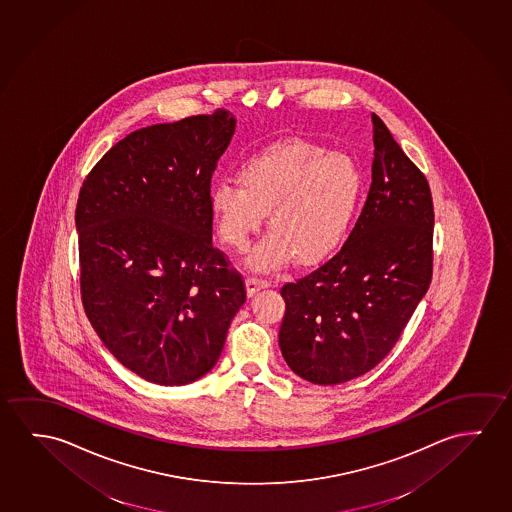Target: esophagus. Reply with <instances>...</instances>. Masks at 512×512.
<instances>
[{
    "mask_svg": "<svg viewBox=\"0 0 512 512\" xmlns=\"http://www.w3.org/2000/svg\"><path fill=\"white\" fill-rule=\"evenodd\" d=\"M266 287H269L268 280H262V278H257V276L246 278V292H248L250 298L255 296L257 292L262 291V289H266Z\"/></svg>",
    "mask_w": 512,
    "mask_h": 512,
    "instance_id": "34e87169",
    "label": "esophagus"
}]
</instances>
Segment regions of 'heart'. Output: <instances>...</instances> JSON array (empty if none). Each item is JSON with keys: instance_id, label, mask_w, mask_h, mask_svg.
I'll return each mask as SVG.
<instances>
[{"instance_id": "b5f03b06", "label": "heart", "mask_w": 512, "mask_h": 512, "mask_svg": "<svg viewBox=\"0 0 512 512\" xmlns=\"http://www.w3.org/2000/svg\"><path fill=\"white\" fill-rule=\"evenodd\" d=\"M237 182H218L209 205L221 239L244 250L268 213V236L253 250L255 271H275L296 257L315 266L344 244L360 205L363 175L346 152L291 138L260 150L237 168Z\"/></svg>"}]
</instances>
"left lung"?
Returning a JSON list of instances; mask_svg holds the SVG:
<instances>
[{"mask_svg": "<svg viewBox=\"0 0 512 512\" xmlns=\"http://www.w3.org/2000/svg\"><path fill=\"white\" fill-rule=\"evenodd\" d=\"M372 182L340 252L282 287L278 342L285 362L315 385L374 369L401 337L433 276V198L424 173L372 113Z\"/></svg>", "mask_w": 512, "mask_h": 512, "instance_id": "1", "label": "left lung"}]
</instances>
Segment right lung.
<instances>
[{
  "instance_id": "add662e5",
  "label": "right lung",
  "mask_w": 512,
  "mask_h": 512,
  "mask_svg": "<svg viewBox=\"0 0 512 512\" xmlns=\"http://www.w3.org/2000/svg\"><path fill=\"white\" fill-rule=\"evenodd\" d=\"M236 131L227 110L127 134L79 191V282L88 321L124 367L163 386L213 369L246 301L213 246L211 177Z\"/></svg>"
}]
</instances>
